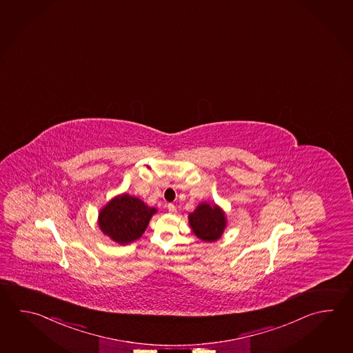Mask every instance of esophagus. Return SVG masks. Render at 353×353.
<instances>
[{"mask_svg":"<svg viewBox=\"0 0 353 353\" xmlns=\"http://www.w3.org/2000/svg\"><path fill=\"white\" fill-rule=\"evenodd\" d=\"M167 210H168V212H170V214H176V211H177L176 206L172 205V203H168V205H167Z\"/></svg>","mask_w":353,"mask_h":353,"instance_id":"34e87169","label":"esophagus"}]
</instances>
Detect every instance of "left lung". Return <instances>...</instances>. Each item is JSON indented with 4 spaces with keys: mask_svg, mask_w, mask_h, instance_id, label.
<instances>
[{
    "mask_svg": "<svg viewBox=\"0 0 353 353\" xmlns=\"http://www.w3.org/2000/svg\"><path fill=\"white\" fill-rule=\"evenodd\" d=\"M188 223L197 238L212 243L221 238L226 228V216L219 206L202 202L188 215Z\"/></svg>",
    "mask_w": 353,
    "mask_h": 353,
    "instance_id": "8db88e82",
    "label": "left lung"
}]
</instances>
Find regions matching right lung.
<instances>
[{"label": "right lung", "instance_id": "obj_1", "mask_svg": "<svg viewBox=\"0 0 353 353\" xmlns=\"http://www.w3.org/2000/svg\"><path fill=\"white\" fill-rule=\"evenodd\" d=\"M157 212L142 200L123 194L112 199L101 210L98 223L104 235L118 244H130L142 236L152 216Z\"/></svg>", "mask_w": 353, "mask_h": 353}]
</instances>
